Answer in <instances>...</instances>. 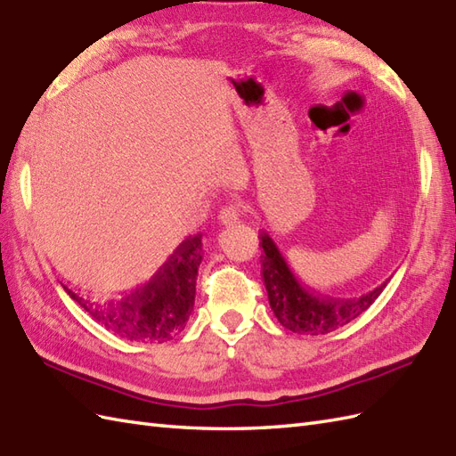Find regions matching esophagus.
Segmentation results:
<instances>
[{
  "label": "esophagus",
  "instance_id": "obj_1",
  "mask_svg": "<svg viewBox=\"0 0 456 456\" xmlns=\"http://www.w3.org/2000/svg\"><path fill=\"white\" fill-rule=\"evenodd\" d=\"M240 216H241V208H240L238 205H226L224 208L220 210V215H218L220 222H222V224H224V226L236 224V222L240 220Z\"/></svg>",
  "mask_w": 456,
  "mask_h": 456
}]
</instances>
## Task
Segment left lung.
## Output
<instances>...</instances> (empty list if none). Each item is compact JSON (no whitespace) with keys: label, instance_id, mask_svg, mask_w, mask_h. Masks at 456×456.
<instances>
[{"label":"left lung","instance_id":"1","mask_svg":"<svg viewBox=\"0 0 456 456\" xmlns=\"http://www.w3.org/2000/svg\"><path fill=\"white\" fill-rule=\"evenodd\" d=\"M259 246L263 248L261 274L273 314L282 327L299 335H327L348 325L379 297L387 286V282H383L375 290L350 299L319 296L307 290L296 279L281 249L266 232L261 234Z\"/></svg>","mask_w":456,"mask_h":456}]
</instances>
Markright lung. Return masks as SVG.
<instances>
[{"label": "right lung", "mask_w": 456, "mask_h": 456, "mask_svg": "<svg viewBox=\"0 0 456 456\" xmlns=\"http://www.w3.org/2000/svg\"><path fill=\"white\" fill-rule=\"evenodd\" d=\"M201 259V236L185 238L141 290L108 307H94L68 286L63 288L96 323L114 335L133 342L160 344L182 332L193 312Z\"/></svg>", "instance_id": "right-lung-1"}]
</instances>
